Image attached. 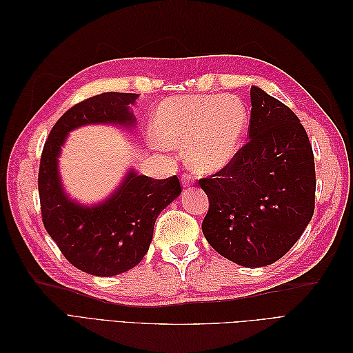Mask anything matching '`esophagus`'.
Here are the masks:
<instances>
[{
  "label": "esophagus",
  "instance_id": "34e87169",
  "mask_svg": "<svg viewBox=\"0 0 353 353\" xmlns=\"http://www.w3.org/2000/svg\"><path fill=\"white\" fill-rule=\"evenodd\" d=\"M194 183V178H193V175H190V174H183V185L184 187H190L191 184Z\"/></svg>",
  "mask_w": 353,
  "mask_h": 353
}]
</instances>
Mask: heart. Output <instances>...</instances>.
I'll return each instance as SVG.
<instances>
[{
	"mask_svg": "<svg viewBox=\"0 0 353 353\" xmlns=\"http://www.w3.org/2000/svg\"><path fill=\"white\" fill-rule=\"evenodd\" d=\"M249 128V112L236 95H183L159 105L153 132L168 147H187L188 165L213 174L237 156Z\"/></svg>",
	"mask_w": 353,
	"mask_h": 353,
	"instance_id": "1",
	"label": "heart"
}]
</instances>
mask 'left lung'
Returning a JSON list of instances; mask_svg holds the SVG:
<instances>
[{"mask_svg":"<svg viewBox=\"0 0 353 353\" xmlns=\"http://www.w3.org/2000/svg\"><path fill=\"white\" fill-rule=\"evenodd\" d=\"M249 141L231 163L199 179L209 197L201 223L209 244L241 266L271 265L293 248L315 209V160L299 117L250 88Z\"/></svg>","mask_w":353,"mask_h":353,"instance_id":"left-lung-1","label":"left lung"}]
</instances>
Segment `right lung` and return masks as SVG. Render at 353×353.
<instances>
[{
  "mask_svg": "<svg viewBox=\"0 0 353 353\" xmlns=\"http://www.w3.org/2000/svg\"><path fill=\"white\" fill-rule=\"evenodd\" d=\"M138 94L103 92L74 104L52 126L42 148L38 191L42 223L63 256L78 270L112 276L141 262L153 239L154 222L181 194L176 175L153 179L128 172L121 187L91 208L72 201L61 187L57 157L69 131L90 123L135 125L130 110Z\"/></svg>",
  "mask_w": 353,
  "mask_h": 353,
  "instance_id": "add662e5",
  "label": "right lung"
}]
</instances>
